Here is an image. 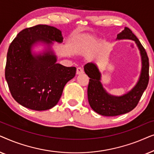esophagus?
I'll use <instances>...</instances> for the list:
<instances>
[{
    "label": "esophagus",
    "instance_id": "34e87169",
    "mask_svg": "<svg viewBox=\"0 0 154 154\" xmlns=\"http://www.w3.org/2000/svg\"><path fill=\"white\" fill-rule=\"evenodd\" d=\"M83 69L82 68V67H79V68H77V70H76V74L79 75V74H81V73H83Z\"/></svg>",
    "mask_w": 154,
    "mask_h": 154
}]
</instances>
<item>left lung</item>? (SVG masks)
Listing matches in <instances>:
<instances>
[{
  "label": "left lung",
  "mask_w": 154,
  "mask_h": 154,
  "mask_svg": "<svg viewBox=\"0 0 154 154\" xmlns=\"http://www.w3.org/2000/svg\"><path fill=\"white\" fill-rule=\"evenodd\" d=\"M117 40L134 41L140 51L142 71L135 86L122 96H113L107 92L101 83V73L95 64L90 62L84 66V71L90 78L88 88V98L90 106L99 114L115 116L130 112L135 108L149 83V63L146 52L142 44L129 28L125 27L117 35Z\"/></svg>",
  "instance_id": "obj_1"
}]
</instances>
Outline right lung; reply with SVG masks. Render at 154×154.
<instances>
[{"label":"right lung","mask_w":154,"mask_h":154,"mask_svg":"<svg viewBox=\"0 0 154 154\" xmlns=\"http://www.w3.org/2000/svg\"><path fill=\"white\" fill-rule=\"evenodd\" d=\"M52 41L62 43V31L38 24L21 31L8 48L6 81L12 97L26 108L44 111L54 107L65 85L75 75V67L57 63V57L50 49ZM39 42L46 44L48 50L33 55L32 47Z\"/></svg>","instance_id":"obj_1"}]
</instances>
